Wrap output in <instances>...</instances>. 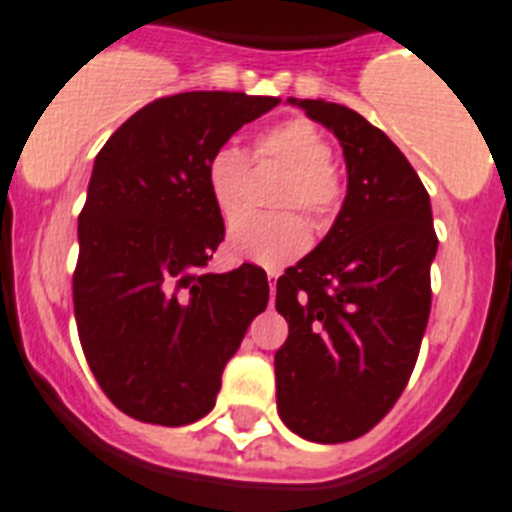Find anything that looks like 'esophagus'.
I'll return each instance as SVG.
<instances>
[{"mask_svg": "<svg viewBox=\"0 0 512 512\" xmlns=\"http://www.w3.org/2000/svg\"><path fill=\"white\" fill-rule=\"evenodd\" d=\"M266 277H269V290H272V298H274V290H277V277H280V272H269L266 274Z\"/></svg>", "mask_w": 512, "mask_h": 512, "instance_id": "obj_1", "label": "esophagus"}]
</instances>
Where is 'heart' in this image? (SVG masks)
Segmentation results:
<instances>
[{
  "instance_id": "obj_1",
  "label": "heart",
  "mask_w": 512,
  "mask_h": 512,
  "mask_svg": "<svg viewBox=\"0 0 512 512\" xmlns=\"http://www.w3.org/2000/svg\"><path fill=\"white\" fill-rule=\"evenodd\" d=\"M261 159H274L290 170L282 188L280 206H301L316 222H327L340 206V180L332 170V146L327 135L308 120H285L264 130L256 141ZM248 175V156L238 146H222L206 162V188L222 217H232L243 201ZM306 219L301 214H240L227 230V251L251 264L285 266L298 259L308 246Z\"/></svg>"
}]
</instances>
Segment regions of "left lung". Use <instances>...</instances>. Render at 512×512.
<instances>
[{
    "label": "left lung",
    "mask_w": 512,
    "mask_h": 512,
    "mask_svg": "<svg viewBox=\"0 0 512 512\" xmlns=\"http://www.w3.org/2000/svg\"><path fill=\"white\" fill-rule=\"evenodd\" d=\"M287 104L340 141L348 193L322 243L277 280V413L298 437L335 445L377 426L411 379L437 235L424 183L382 130L335 101Z\"/></svg>",
    "instance_id": "obj_1"
}]
</instances>
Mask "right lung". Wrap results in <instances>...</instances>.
<instances>
[{
	"label": "right lung",
	"instance_id": "right-lung-1",
	"mask_svg": "<svg viewBox=\"0 0 512 512\" xmlns=\"http://www.w3.org/2000/svg\"><path fill=\"white\" fill-rule=\"evenodd\" d=\"M277 96L188 91L146 104L104 143L78 217L75 322L96 382L122 413L193 424L269 301L266 272L204 274L225 238L206 162Z\"/></svg>",
	"mask_w": 512,
	"mask_h": 512
}]
</instances>
